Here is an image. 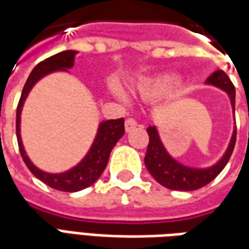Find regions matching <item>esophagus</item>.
I'll return each instance as SVG.
<instances>
[{"label": "esophagus", "instance_id": "obj_1", "mask_svg": "<svg viewBox=\"0 0 249 249\" xmlns=\"http://www.w3.org/2000/svg\"><path fill=\"white\" fill-rule=\"evenodd\" d=\"M135 128H137L136 120L128 119L126 121H125V130H126V132H130V130H133Z\"/></svg>", "mask_w": 249, "mask_h": 249}]
</instances>
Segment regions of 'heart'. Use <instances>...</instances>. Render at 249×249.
<instances>
[{
  "instance_id": "b5f03b06",
  "label": "heart",
  "mask_w": 249,
  "mask_h": 249,
  "mask_svg": "<svg viewBox=\"0 0 249 249\" xmlns=\"http://www.w3.org/2000/svg\"><path fill=\"white\" fill-rule=\"evenodd\" d=\"M175 85H177V79L174 76L160 75L154 78H144L133 86L132 94L139 100L152 102L168 94ZM117 94L121 95V93L117 91Z\"/></svg>"
}]
</instances>
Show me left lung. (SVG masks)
<instances>
[{
    "label": "left lung",
    "mask_w": 249,
    "mask_h": 249,
    "mask_svg": "<svg viewBox=\"0 0 249 249\" xmlns=\"http://www.w3.org/2000/svg\"><path fill=\"white\" fill-rule=\"evenodd\" d=\"M206 85L221 89L222 91L227 93L232 105V112L234 114L236 91L229 76L221 70L214 71L206 79ZM147 132L149 136V144L145 158H144L145 167L158 183H160L161 186H164L170 190L193 191L210 183L224 170V167L227 166L228 160L233 152L234 142H236V124H234L232 137L229 140L228 148L225 149L224 155L213 166L199 168V167L185 166L179 163L177 159H174L173 156L168 154L166 147L163 145L160 136H159V130L155 125L148 126Z\"/></svg>",
    "instance_id": "left-lung-1"
}]
</instances>
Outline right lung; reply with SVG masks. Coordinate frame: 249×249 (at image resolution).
<instances>
[{"instance_id": "right-lung-1", "label": "right lung", "mask_w": 249, "mask_h": 249, "mask_svg": "<svg viewBox=\"0 0 249 249\" xmlns=\"http://www.w3.org/2000/svg\"><path fill=\"white\" fill-rule=\"evenodd\" d=\"M76 53H78V51L67 50V51L59 52L51 58L46 59L44 62H40L28 76L27 82L22 89L21 98L18 101L17 112H16L17 142H18V148H20V154H21L24 163L27 164L29 171L34 174L36 178L40 179L41 182H44L46 185L55 189V190L67 191V193H75V191L83 190V189L93 185L95 180L100 178L101 174L104 173V170L107 167L113 147L117 144V142L124 136L125 133L124 119L107 120V121L100 123L94 142L91 144V147L89 148L88 154L85 155V158L76 166L64 171V173H47V171L40 170L39 167H36L31 161L29 156L25 152L21 140V133H20L21 132L20 124H21V112L24 102L27 100L28 94L31 93L32 88L39 82L41 78H44L52 72H58V71L69 72V70L74 67Z\"/></svg>"}]
</instances>
